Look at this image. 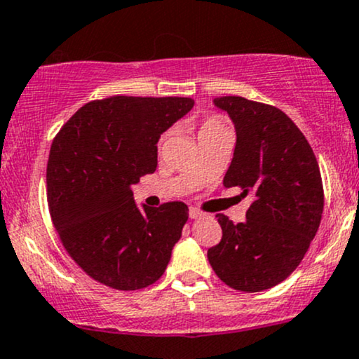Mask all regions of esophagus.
I'll use <instances>...</instances> for the list:
<instances>
[{
    "label": "esophagus",
    "instance_id": "esophagus-1",
    "mask_svg": "<svg viewBox=\"0 0 359 359\" xmlns=\"http://www.w3.org/2000/svg\"><path fill=\"white\" fill-rule=\"evenodd\" d=\"M203 215L205 213L200 212V210L195 208V206H191V208H189V218H193V220H196V218H201Z\"/></svg>",
    "mask_w": 359,
    "mask_h": 359
}]
</instances>
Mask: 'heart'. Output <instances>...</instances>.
I'll return each mask as SVG.
<instances>
[{
    "mask_svg": "<svg viewBox=\"0 0 359 359\" xmlns=\"http://www.w3.org/2000/svg\"><path fill=\"white\" fill-rule=\"evenodd\" d=\"M220 130H226V129H225V124H223V122L218 119V117H215V116L206 117V119L201 121L200 126H198V137L205 136V134L220 133ZM166 137H168V134H163L161 139H159V142H158L159 147L163 146V142L166 141Z\"/></svg>",
    "mask_w": 359,
    "mask_h": 359,
    "instance_id": "obj_1",
    "label": "heart"
}]
</instances>
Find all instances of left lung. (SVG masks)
<instances>
[{"instance_id": "8db88e82", "label": "left lung", "mask_w": 359, "mask_h": 359, "mask_svg": "<svg viewBox=\"0 0 359 359\" xmlns=\"http://www.w3.org/2000/svg\"><path fill=\"white\" fill-rule=\"evenodd\" d=\"M215 104L237 129L223 184L254 201L243 223L217 215L222 240L208 248V260L229 287L260 292L287 279L309 250L324 208L321 171L306 136L280 109L238 95Z\"/></svg>"}]
</instances>
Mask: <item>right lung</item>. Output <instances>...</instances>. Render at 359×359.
Segmentation results:
<instances>
[{
  "instance_id": "right-lung-1",
  "label": "right lung",
  "mask_w": 359,
  "mask_h": 359,
  "mask_svg": "<svg viewBox=\"0 0 359 359\" xmlns=\"http://www.w3.org/2000/svg\"><path fill=\"white\" fill-rule=\"evenodd\" d=\"M189 97L114 95L70 117L50 147L46 200L67 254L117 290L154 284L188 220L183 201L139 210L133 184L158 164L156 142L191 111Z\"/></svg>"
}]
</instances>
